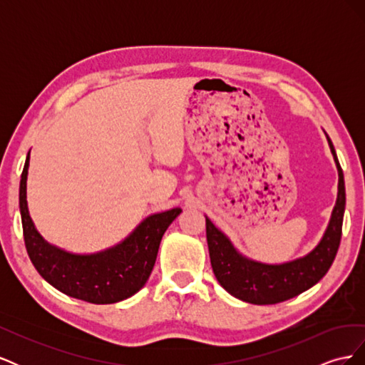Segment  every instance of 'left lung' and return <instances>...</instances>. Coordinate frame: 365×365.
Segmentation results:
<instances>
[{
	"mask_svg": "<svg viewBox=\"0 0 365 365\" xmlns=\"http://www.w3.org/2000/svg\"><path fill=\"white\" fill-rule=\"evenodd\" d=\"M327 140L339 175L338 200L323 240L306 257L283 264L250 262L242 257L230 244V240L212 224V220L205 217L207 244L212 268L220 286L231 295L252 304L282 303L312 288L332 267L342 235L346 187L344 175H342L334 145L329 137Z\"/></svg>",
	"mask_w": 365,
	"mask_h": 365,
	"instance_id": "1",
	"label": "left lung"
}]
</instances>
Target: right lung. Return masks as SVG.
<instances>
[{"label":"right lung","mask_w":365,"mask_h":365,"mask_svg":"<svg viewBox=\"0 0 365 365\" xmlns=\"http://www.w3.org/2000/svg\"><path fill=\"white\" fill-rule=\"evenodd\" d=\"M29 155L21 173L19 210L29 257L51 286L86 303L111 304L138 292L153 269L164 231L181 208L149 216L125 242L91 256H76L50 247L33 225L27 210Z\"/></svg>","instance_id":"right-lung-1"}]
</instances>
